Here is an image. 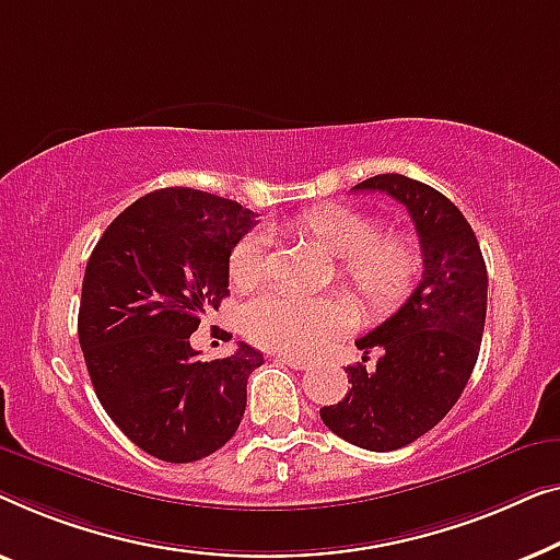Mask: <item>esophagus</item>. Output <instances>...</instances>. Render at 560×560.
<instances>
[{
	"label": "esophagus",
	"mask_w": 560,
	"mask_h": 560,
	"mask_svg": "<svg viewBox=\"0 0 560 560\" xmlns=\"http://www.w3.org/2000/svg\"><path fill=\"white\" fill-rule=\"evenodd\" d=\"M277 360H279V362H283V365L294 368V370H306V368H312V360H310V358H296V355H287V352H283V355H277Z\"/></svg>",
	"instance_id": "esophagus-1"
}]
</instances>
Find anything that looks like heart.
<instances>
[{"instance_id": "obj_1", "label": "heart", "mask_w": 560, "mask_h": 560, "mask_svg": "<svg viewBox=\"0 0 560 560\" xmlns=\"http://www.w3.org/2000/svg\"><path fill=\"white\" fill-rule=\"evenodd\" d=\"M289 228L340 258L337 277L370 314L396 312L419 283L423 269L419 241L406 231H381V223L368 212L317 205L291 218ZM266 271L269 238L264 231H250L228 256V279L233 289L248 291L264 281ZM355 322V304L342 294L319 299L264 294L243 312V332L266 350L312 355Z\"/></svg>"}]
</instances>
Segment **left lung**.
<instances>
[{
	"instance_id": "left-lung-1",
	"label": "left lung",
	"mask_w": 560,
	"mask_h": 560,
	"mask_svg": "<svg viewBox=\"0 0 560 560\" xmlns=\"http://www.w3.org/2000/svg\"><path fill=\"white\" fill-rule=\"evenodd\" d=\"M406 205L421 243L423 273L406 304L355 342L365 352L348 373L340 404L319 408L325 427L368 452H393L427 434L452 411L482 345L487 266L456 205L404 175H375L352 187ZM378 360L364 368L370 351Z\"/></svg>"
}]
</instances>
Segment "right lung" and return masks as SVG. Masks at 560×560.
<instances>
[{
    "label": "right lung",
    "instance_id": "right-lung-1",
    "mask_svg": "<svg viewBox=\"0 0 560 560\" xmlns=\"http://www.w3.org/2000/svg\"><path fill=\"white\" fill-rule=\"evenodd\" d=\"M256 225L243 205L164 187L129 205L85 266L78 340L96 396L139 448L198 462L235 434L264 355L198 360L190 335L228 296V256Z\"/></svg>",
    "mask_w": 560,
    "mask_h": 560
}]
</instances>
